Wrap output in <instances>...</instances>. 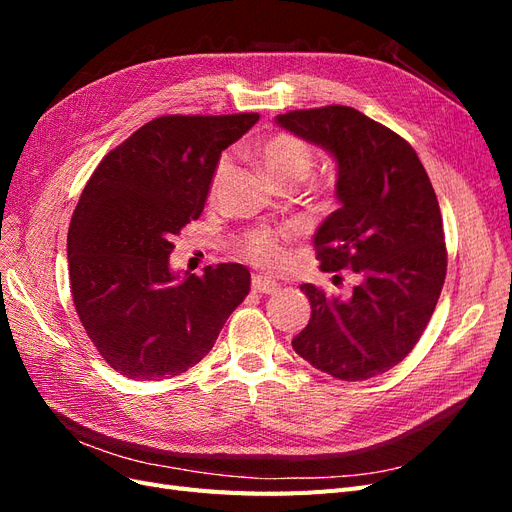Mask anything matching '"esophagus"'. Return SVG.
Segmentation results:
<instances>
[{"mask_svg":"<svg viewBox=\"0 0 512 512\" xmlns=\"http://www.w3.org/2000/svg\"><path fill=\"white\" fill-rule=\"evenodd\" d=\"M252 290L258 294H275L280 290V284H275L269 277H262V275H254L252 280Z\"/></svg>","mask_w":512,"mask_h":512,"instance_id":"obj_1","label":"esophagus"}]
</instances>
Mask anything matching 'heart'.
<instances>
[{
  "mask_svg": "<svg viewBox=\"0 0 512 512\" xmlns=\"http://www.w3.org/2000/svg\"><path fill=\"white\" fill-rule=\"evenodd\" d=\"M258 156L265 164L267 175L284 188V185H299L312 175L314 168V151L299 136L288 132H277L260 143ZM230 170V158L224 156L218 162V168L213 173V188H218V183L228 175ZM324 203H329L331 190H320ZM297 239L292 228H256L239 241V254L250 260L252 265L267 269V271H284L290 260V245Z\"/></svg>",
  "mask_w": 512,
  "mask_h": 512,
  "instance_id": "obj_1",
  "label": "heart"
}]
</instances>
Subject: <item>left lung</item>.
I'll return each instance as SVG.
<instances>
[{"instance_id":"1","label":"left lung","mask_w":512,"mask_h":512,"mask_svg":"<svg viewBox=\"0 0 512 512\" xmlns=\"http://www.w3.org/2000/svg\"><path fill=\"white\" fill-rule=\"evenodd\" d=\"M275 121L337 160L342 207L320 224L316 256L322 271L361 277L348 299L301 284L312 318L292 348L337 380L380 376L421 339L444 286L436 192L412 145L352 106L290 111Z\"/></svg>"}]
</instances>
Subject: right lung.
Instances as JSON below:
<instances>
[{"instance_id":"1","label":"right lung","mask_w":512,"mask_h":512,"mask_svg":"<svg viewBox=\"0 0 512 512\" xmlns=\"http://www.w3.org/2000/svg\"><path fill=\"white\" fill-rule=\"evenodd\" d=\"M258 117H158L108 151L85 185L68 228L72 299L102 359L130 380L194 367L250 292L237 262L179 277L168 256L203 213L222 151Z\"/></svg>"}]
</instances>
